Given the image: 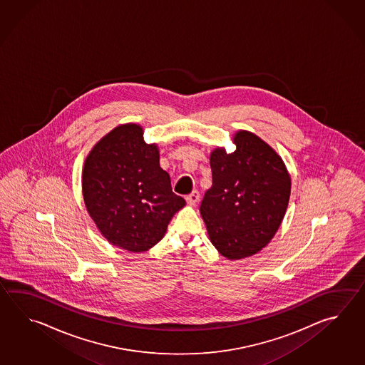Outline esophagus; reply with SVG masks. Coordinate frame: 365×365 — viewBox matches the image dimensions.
I'll list each match as a JSON object with an SVG mask.
<instances>
[{"label":"esophagus","instance_id":"1","mask_svg":"<svg viewBox=\"0 0 365 365\" xmlns=\"http://www.w3.org/2000/svg\"><path fill=\"white\" fill-rule=\"evenodd\" d=\"M198 201H200V193H198L197 190H194L193 193H190L186 197V202H187L190 206H194Z\"/></svg>","mask_w":365,"mask_h":365}]
</instances>
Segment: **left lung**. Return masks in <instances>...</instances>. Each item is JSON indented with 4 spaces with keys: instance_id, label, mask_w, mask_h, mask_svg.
Instances as JSON below:
<instances>
[{
    "instance_id": "left-lung-1",
    "label": "left lung",
    "mask_w": 365,
    "mask_h": 365,
    "mask_svg": "<svg viewBox=\"0 0 365 365\" xmlns=\"http://www.w3.org/2000/svg\"><path fill=\"white\" fill-rule=\"evenodd\" d=\"M236 150L210 154L212 186L202 200V219L222 256L241 259L262 250L287 210L291 178L277 151L255 133L233 135Z\"/></svg>"
}]
</instances>
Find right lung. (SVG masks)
Wrapping results in <instances>:
<instances>
[{"label":"right lung","mask_w":365,"mask_h":365,"mask_svg":"<svg viewBox=\"0 0 365 365\" xmlns=\"http://www.w3.org/2000/svg\"><path fill=\"white\" fill-rule=\"evenodd\" d=\"M86 209L112 245L146 252L163 239L185 200L172 192L156 143L138 124L118 125L88 153L82 172Z\"/></svg>","instance_id":"obj_1"}]
</instances>
